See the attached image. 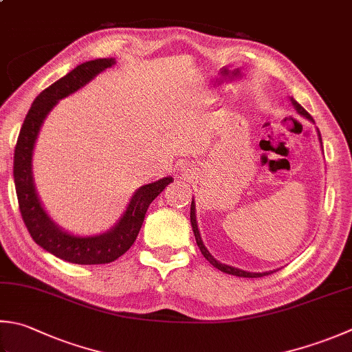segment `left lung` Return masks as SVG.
<instances>
[{
  "label": "left lung",
  "instance_id": "1",
  "mask_svg": "<svg viewBox=\"0 0 352 352\" xmlns=\"http://www.w3.org/2000/svg\"><path fill=\"white\" fill-rule=\"evenodd\" d=\"M291 102H293V105L296 107V110L299 111V113L302 115V116H305V118H308L309 121H313L314 122V119H313V116H311L307 110H305L302 105L299 104V102H296L293 98H291ZM319 139L322 141V138H320V133H319ZM190 222H191V227H193V233H195V237H196V243H197V247H199V250H201V253L204 254V257L207 258V261L213 265V267H216L217 270H221V271H223V273H227V274H233V276H237V277H263V276H268V274H271L273 273V271H270V273H250V271H243V270H239V268H234V267H230V265H225V263H221V262H217L216 258L211 256L210 253H208V250L204 247V242H202V239H201V234H199V230H197V222H196V214H195V201H191V210H190Z\"/></svg>",
  "mask_w": 352,
  "mask_h": 352
}]
</instances>
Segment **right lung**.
<instances>
[{
  "instance_id": "1",
  "label": "right lung",
  "mask_w": 352,
  "mask_h": 352,
  "mask_svg": "<svg viewBox=\"0 0 352 352\" xmlns=\"http://www.w3.org/2000/svg\"><path fill=\"white\" fill-rule=\"evenodd\" d=\"M113 64L115 59L111 58L79 64L64 78L43 90L33 101L29 113L25 115L13 156V179H15L18 205L28 231L39 247L70 263L99 265L110 263L121 257L135 243L150 204L170 182H173L171 177H164L157 182L144 185L131 197L127 211L116 227L109 233L94 237H79L59 230L39 204L33 187L32 151L44 118L49 115L59 99L81 89L99 72L111 67Z\"/></svg>"
}]
</instances>
